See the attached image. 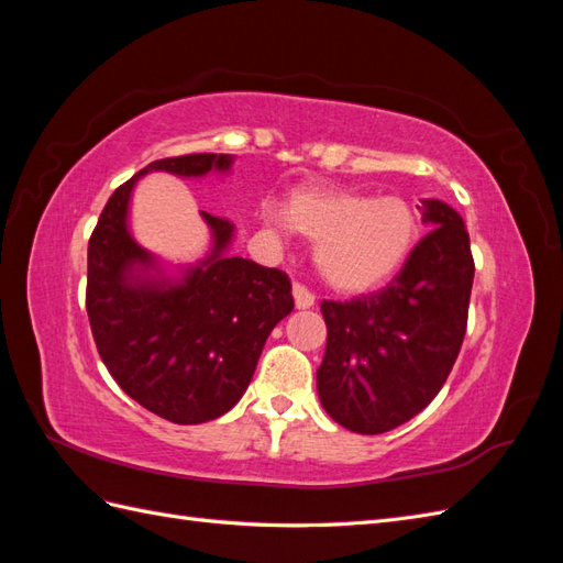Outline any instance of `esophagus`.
I'll return each instance as SVG.
<instances>
[{"mask_svg":"<svg viewBox=\"0 0 563 563\" xmlns=\"http://www.w3.org/2000/svg\"><path fill=\"white\" fill-rule=\"evenodd\" d=\"M294 300H296V308L298 310H308V308H312V305H314V294L305 284L296 282L294 284Z\"/></svg>","mask_w":563,"mask_h":563,"instance_id":"obj_1","label":"esophagus"}]
</instances>
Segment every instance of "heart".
Masks as SVG:
<instances>
[{"mask_svg":"<svg viewBox=\"0 0 563 563\" xmlns=\"http://www.w3.org/2000/svg\"><path fill=\"white\" fill-rule=\"evenodd\" d=\"M286 220L317 242V267L343 291L385 282L404 263L418 232L413 209L399 197L302 192L288 203Z\"/></svg>","mask_w":563,"mask_h":563,"instance_id":"heart-1","label":"heart"}]
</instances>
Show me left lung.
<instances>
[{"label": "left lung", "instance_id": "obj_1", "mask_svg": "<svg viewBox=\"0 0 563 563\" xmlns=\"http://www.w3.org/2000/svg\"><path fill=\"white\" fill-rule=\"evenodd\" d=\"M430 232L376 294L321 300L327 352L317 391L327 413L360 434L418 416L444 387L467 331L474 279L470 234L449 203L422 201Z\"/></svg>", "mask_w": 563, "mask_h": 563}]
</instances>
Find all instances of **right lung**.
<instances>
[{"label": "right lung", "instance_id": "add662e5", "mask_svg": "<svg viewBox=\"0 0 563 563\" xmlns=\"http://www.w3.org/2000/svg\"><path fill=\"white\" fill-rule=\"evenodd\" d=\"M230 166L213 152L147 164L112 192L89 240L87 312L100 360L131 399L178 424L220 418L242 399L267 335L294 310L291 282L225 255L234 225L207 211L211 253L180 279L162 277L129 232V199L150 172L199 178Z\"/></svg>", "mask_w": 563, "mask_h": 563}]
</instances>
